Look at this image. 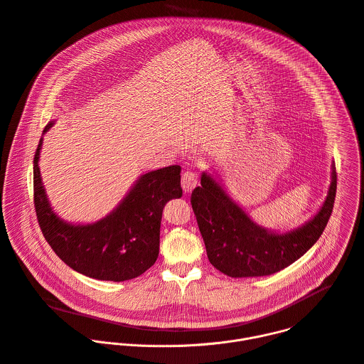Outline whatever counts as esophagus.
I'll list each match as a JSON object with an SVG mask.
<instances>
[{"label":"esophagus","instance_id":"obj_1","mask_svg":"<svg viewBox=\"0 0 364 364\" xmlns=\"http://www.w3.org/2000/svg\"><path fill=\"white\" fill-rule=\"evenodd\" d=\"M197 186V174L193 173V171H186L181 177V187H183V191L187 194V193H191V190Z\"/></svg>","mask_w":364,"mask_h":364}]
</instances>
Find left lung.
<instances>
[{
  "mask_svg": "<svg viewBox=\"0 0 364 364\" xmlns=\"http://www.w3.org/2000/svg\"><path fill=\"white\" fill-rule=\"evenodd\" d=\"M337 187L334 163L327 196L318 211L289 231L269 230L237 204L221 181L204 171L191 193V205L210 263L228 277H260L277 273L307 253L331 215Z\"/></svg>",
  "mask_w": 364,
  "mask_h": 364,
  "instance_id": "1",
  "label": "left lung"
}]
</instances>
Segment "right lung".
I'll list each match as a JSON object with an SVG mask.
<instances>
[{
    "mask_svg": "<svg viewBox=\"0 0 364 364\" xmlns=\"http://www.w3.org/2000/svg\"><path fill=\"white\" fill-rule=\"evenodd\" d=\"M55 121L46 126V134ZM34 156V205L41 231L55 255L73 270L91 279L126 282L141 276L159 257L163 208L183 194L180 166L141 174L115 208L94 223L61 218L47 197L40 151Z\"/></svg>",
    "mask_w": 364,
    "mask_h": 364,
    "instance_id": "add662e5",
    "label": "right lung"
}]
</instances>
